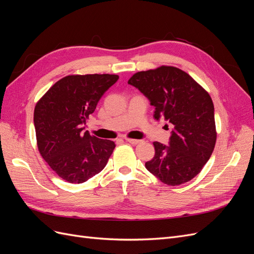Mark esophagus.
I'll list each match as a JSON object with an SVG mask.
<instances>
[{
  "label": "esophagus",
  "mask_w": 254,
  "mask_h": 254,
  "mask_svg": "<svg viewBox=\"0 0 254 254\" xmlns=\"http://www.w3.org/2000/svg\"><path fill=\"white\" fill-rule=\"evenodd\" d=\"M126 141L132 145H136V144L141 143V140H135V139H126Z\"/></svg>",
  "instance_id": "esophagus-1"
}]
</instances>
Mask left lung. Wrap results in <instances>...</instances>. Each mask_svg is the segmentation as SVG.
<instances>
[{
	"label": "left lung",
	"mask_w": 254,
	"mask_h": 254,
	"mask_svg": "<svg viewBox=\"0 0 254 254\" xmlns=\"http://www.w3.org/2000/svg\"><path fill=\"white\" fill-rule=\"evenodd\" d=\"M128 83L155 107L153 118L174 126L168 145L153 143L155 157L145 167L167 186L193 179L209 161L216 142L209 93L188 73L174 66L137 72Z\"/></svg>",
	"instance_id": "left-lung-1"
}]
</instances>
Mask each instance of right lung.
Masks as SVG:
<instances>
[{
    "label": "right lung",
    "instance_id": "add662e5",
    "mask_svg": "<svg viewBox=\"0 0 254 254\" xmlns=\"http://www.w3.org/2000/svg\"><path fill=\"white\" fill-rule=\"evenodd\" d=\"M118 75H71L58 80L37 103L34 112L37 144L42 158L60 178L82 183L102 172L114 142L84 131L89 115Z\"/></svg>",
    "mask_w": 254,
    "mask_h": 254
}]
</instances>
